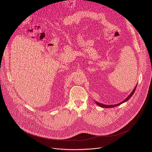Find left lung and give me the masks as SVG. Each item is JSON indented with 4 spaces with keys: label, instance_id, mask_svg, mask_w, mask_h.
Segmentation results:
<instances>
[{
    "label": "left lung",
    "instance_id": "8db88e82",
    "mask_svg": "<svg viewBox=\"0 0 152 152\" xmlns=\"http://www.w3.org/2000/svg\"><path fill=\"white\" fill-rule=\"evenodd\" d=\"M137 84H136V87H134V88L133 89V90L132 91V92L130 93V95L125 99V100H124L123 101H122L121 102H120V103H119V104H115V105H105V104H101V103H99V102H96L95 101V103L98 105V106H99V107H102V108H113V107H117V106H119V105H121L122 104H123V103H124V102H126L127 101H128L129 99L130 98V97H132V96L133 95V94H134V91H135V89H136V88L137 87Z\"/></svg>",
    "mask_w": 152,
    "mask_h": 152
}]
</instances>
